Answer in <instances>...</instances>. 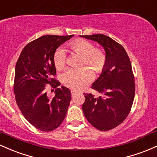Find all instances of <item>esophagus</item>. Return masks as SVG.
I'll use <instances>...</instances> for the list:
<instances>
[{
    "mask_svg": "<svg viewBox=\"0 0 157 157\" xmlns=\"http://www.w3.org/2000/svg\"><path fill=\"white\" fill-rule=\"evenodd\" d=\"M71 95L74 96V95H75L76 94H77V91L75 90V89H71Z\"/></svg>",
    "mask_w": 157,
    "mask_h": 157,
    "instance_id": "esophagus-1",
    "label": "esophagus"
}]
</instances>
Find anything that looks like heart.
<instances>
[{"label": "heart", "mask_w": 157, "mask_h": 157, "mask_svg": "<svg viewBox=\"0 0 157 157\" xmlns=\"http://www.w3.org/2000/svg\"><path fill=\"white\" fill-rule=\"evenodd\" d=\"M67 48L72 52L82 56L80 65H89L98 74L104 69L106 63V53L100 48H94L92 42L85 39H76L70 42ZM53 60L56 70L63 69L65 65V53L63 50H57L53 54ZM93 77L92 70L86 66L67 70L63 75L62 80L66 86L79 90L89 85Z\"/></svg>", "instance_id": "heart-1"}]
</instances>
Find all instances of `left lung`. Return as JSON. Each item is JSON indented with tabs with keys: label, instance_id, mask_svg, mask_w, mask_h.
Instances as JSON below:
<instances>
[{
	"label": "left lung",
	"instance_id": "obj_1",
	"mask_svg": "<svg viewBox=\"0 0 157 157\" xmlns=\"http://www.w3.org/2000/svg\"><path fill=\"white\" fill-rule=\"evenodd\" d=\"M99 43L105 50L106 63L92 88L102 96L84 93L82 109L88 121L98 130L106 131L121 124L131 109L135 82L130 58L119 43L104 34L80 36Z\"/></svg>",
	"mask_w": 157,
	"mask_h": 157
}]
</instances>
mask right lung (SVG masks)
<instances>
[{
	"label": "right lung",
	"mask_w": 157,
	"mask_h": 157,
	"mask_svg": "<svg viewBox=\"0 0 157 157\" xmlns=\"http://www.w3.org/2000/svg\"><path fill=\"white\" fill-rule=\"evenodd\" d=\"M70 36L45 35L27 44L15 65L14 93L24 117L36 128L52 131L63 123L69 106V89L61 86L52 76L56 75L53 56ZM56 88L53 98L47 97L45 86Z\"/></svg>",
	"instance_id": "add662e5"
}]
</instances>
